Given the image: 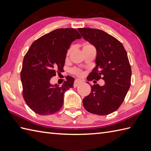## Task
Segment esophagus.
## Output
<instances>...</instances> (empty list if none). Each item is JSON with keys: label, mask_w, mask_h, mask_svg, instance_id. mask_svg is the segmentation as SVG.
I'll return each instance as SVG.
<instances>
[{"label": "esophagus", "mask_w": 151, "mask_h": 151, "mask_svg": "<svg viewBox=\"0 0 151 151\" xmlns=\"http://www.w3.org/2000/svg\"><path fill=\"white\" fill-rule=\"evenodd\" d=\"M82 83V81H81V80H75V82H74V84H73V86L75 88L77 87L78 86H79L80 84H81Z\"/></svg>", "instance_id": "obj_1"}]
</instances>
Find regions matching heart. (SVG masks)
Listing matches in <instances>:
<instances>
[{
  "mask_svg": "<svg viewBox=\"0 0 151 151\" xmlns=\"http://www.w3.org/2000/svg\"><path fill=\"white\" fill-rule=\"evenodd\" d=\"M93 47L91 45H89V44H86L84 45V47H83V49H86V48H89V47ZM71 48H70V49L67 50V56H68L69 55L70 52H71ZM70 72H71V73L74 74V75H75L76 76H80V77H82V76H84V72L82 71V70L81 69H80L78 68H73L71 69V70H70Z\"/></svg>",
  "mask_w": 151,
  "mask_h": 151,
  "instance_id": "b5f03b06",
  "label": "heart"
}]
</instances>
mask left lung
<instances>
[{
	"mask_svg": "<svg viewBox=\"0 0 151 151\" xmlns=\"http://www.w3.org/2000/svg\"><path fill=\"white\" fill-rule=\"evenodd\" d=\"M78 30L97 50L96 67L88 81L101 78L105 82L102 86H91V93L83 99V106L93 114L113 113L123 103L130 86L132 70L127 51L119 41L104 31L90 28Z\"/></svg>",
	"mask_w": 151,
	"mask_h": 151,
	"instance_id": "1",
	"label": "left lung"
}]
</instances>
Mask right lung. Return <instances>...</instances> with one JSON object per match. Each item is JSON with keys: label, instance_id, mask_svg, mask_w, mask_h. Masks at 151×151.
<instances>
[{"label": "right lung", "instance_id": "obj_1", "mask_svg": "<svg viewBox=\"0 0 151 151\" xmlns=\"http://www.w3.org/2000/svg\"><path fill=\"white\" fill-rule=\"evenodd\" d=\"M81 38L74 28H58L33 42L24 57L21 72L22 96L32 110L37 114H53L62 108L65 92L73 87L74 79L59 87L50 79L62 72L67 50L70 44Z\"/></svg>", "mask_w": 151, "mask_h": 151}]
</instances>
